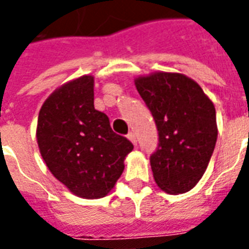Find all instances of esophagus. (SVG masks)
Listing matches in <instances>:
<instances>
[{"instance_id":"1","label":"esophagus","mask_w":249,"mask_h":249,"mask_svg":"<svg viewBox=\"0 0 249 249\" xmlns=\"http://www.w3.org/2000/svg\"><path fill=\"white\" fill-rule=\"evenodd\" d=\"M126 137H128V139H129L130 141L133 142V145H137V139H136V134H134L133 132H129Z\"/></svg>"}]
</instances>
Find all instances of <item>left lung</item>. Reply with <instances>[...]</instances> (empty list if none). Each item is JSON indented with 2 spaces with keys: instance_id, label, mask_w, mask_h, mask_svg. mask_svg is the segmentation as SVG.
<instances>
[{
  "instance_id": "1",
  "label": "left lung",
  "mask_w": 249,
  "mask_h": 249,
  "mask_svg": "<svg viewBox=\"0 0 249 249\" xmlns=\"http://www.w3.org/2000/svg\"><path fill=\"white\" fill-rule=\"evenodd\" d=\"M134 83L158 130V148L150 156L154 181L169 194L190 191L204 174L216 143L213 101L182 73L156 72Z\"/></svg>"
}]
</instances>
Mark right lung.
I'll list each match as a JSON object with an SVG mask.
<instances>
[{
    "label": "right lung",
    "mask_w": 249,
    "mask_h": 249,
    "mask_svg": "<svg viewBox=\"0 0 249 249\" xmlns=\"http://www.w3.org/2000/svg\"><path fill=\"white\" fill-rule=\"evenodd\" d=\"M36 141L53 176L86 199L103 198L124 171L133 150L93 106V78L84 75L55 89L38 116Z\"/></svg>",
    "instance_id": "right-lung-1"
}]
</instances>
